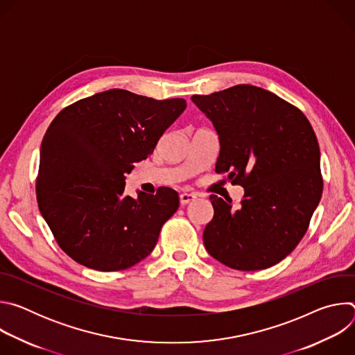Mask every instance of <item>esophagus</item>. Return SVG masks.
Instances as JSON below:
<instances>
[{
    "mask_svg": "<svg viewBox=\"0 0 355 355\" xmlns=\"http://www.w3.org/2000/svg\"><path fill=\"white\" fill-rule=\"evenodd\" d=\"M196 198V195L195 193H188V192H182L181 195H180V204L184 207V205H187V204H189L191 200H193Z\"/></svg>",
    "mask_w": 355,
    "mask_h": 355,
    "instance_id": "34e87169",
    "label": "esophagus"
}]
</instances>
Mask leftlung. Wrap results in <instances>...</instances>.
<instances>
[{
  "label": "left lung",
  "mask_w": 355,
  "mask_h": 355,
  "mask_svg": "<svg viewBox=\"0 0 355 355\" xmlns=\"http://www.w3.org/2000/svg\"><path fill=\"white\" fill-rule=\"evenodd\" d=\"M191 99L219 136L215 171L244 188L237 209L209 196L215 214L204 230L205 248L233 270L270 268L302 240L322 198L313 128L296 107L254 85Z\"/></svg>",
  "instance_id": "obj_1"
}]
</instances>
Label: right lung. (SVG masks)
<instances>
[{"instance_id":"add662e5","label":"right lung","mask_w":355,"mask_h":355,"mask_svg":"<svg viewBox=\"0 0 355 355\" xmlns=\"http://www.w3.org/2000/svg\"><path fill=\"white\" fill-rule=\"evenodd\" d=\"M185 99H153L108 89L64 108L40 146L39 211L69 257L96 271L146 259L180 205L177 191L125 192V174L147 159Z\"/></svg>"}]
</instances>
